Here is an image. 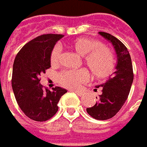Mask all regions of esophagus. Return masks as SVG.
Returning a JSON list of instances; mask_svg holds the SVG:
<instances>
[{
	"label": "esophagus",
	"mask_w": 147,
	"mask_h": 147,
	"mask_svg": "<svg viewBox=\"0 0 147 147\" xmlns=\"http://www.w3.org/2000/svg\"><path fill=\"white\" fill-rule=\"evenodd\" d=\"M73 92H75V93H76L78 96H82V94H83V92H82V91H77V90H73Z\"/></svg>",
	"instance_id": "obj_1"
}]
</instances>
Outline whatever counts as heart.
<instances>
[{"instance_id":"obj_1","label":"heart","mask_w":147,"mask_h":147,"mask_svg":"<svg viewBox=\"0 0 147 147\" xmlns=\"http://www.w3.org/2000/svg\"><path fill=\"white\" fill-rule=\"evenodd\" d=\"M70 47L78 55L83 56L84 63L96 78L102 79L110 76L115 69L116 60L113 51L101 45L98 41L88 37H78L69 42ZM60 50L55 47L51 54V65L53 67L59 64ZM86 69L66 70L59 75L60 83L68 88H77L88 79Z\"/></svg>"}]
</instances>
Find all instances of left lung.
Segmentation results:
<instances>
[{"instance_id":"obj_1","label":"left lung","mask_w":147,"mask_h":147,"mask_svg":"<svg viewBox=\"0 0 147 147\" xmlns=\"http://www.w3.org/2000/svg\"><path fill=\"white\" fill-rule=\"evenodd\" d=\"M99 34L109 41L114 47L117 55L115 71L104 83L96 86L102 88L96 105L87 108L89 115L99 120H105L114 117L119 111L127 100L133 81L132 59L127 47L110 33L99 32Z\"/></svg>"}]
</instances>
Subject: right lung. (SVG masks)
Returning a JSON list of instances; mask_svg holds the SVG:
<instances>
[{
    "label": "right lung",
    "instance_id": "add662e5",
    "mask_svg": "<svg viewBox=\"0 0 147 147\" xmlns=\"http://www.w3.org/2000/svg\"><path fill=\"white\" fill-rule=\"evenodd\" d=\"M62 34H43L26 43L17 54L13 65L12 88L22 111L32 120L43 122L58 111L60 97L67 92L55 87L44 89L40 75L51 67V54Z\"/></svg>",
    "mask_w": 147,
    "mask_h": 147
}]
</instances>
